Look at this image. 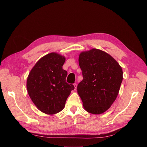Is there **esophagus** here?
Here are the masks:
<instances>
[{
  "label": "esophagus",
  "instance_id": "obj_1",
  "mask_svg": "<svg viewBox=\"0 0 147 147\" xmlns=\"http://www.w3.org/2000/svg\"><path fill=\"white\" fill-rule=\"evenodd\" d=\"M73 85H74V90H76V88H77V84L76 83H74L73 84Z\"/></svg>",
  "mask_w": 147,
  "mask_h": 147
}]
</instances>
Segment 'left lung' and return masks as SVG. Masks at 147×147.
<instances>
[{"instance_id": "8db88e82", "label": "left lung", "mask_w": 147, "mask_h": 147, "mask_svg": "<svg viewBox=\"0 0 147 147\" xmlns=\"http://www.w3.org/2000/svg\"><path fill=\"white\" fill-rule=\"evenodd\" d=\"M79 65L83 80L77 86L85 110L93 114L106 111L115 101L123 81V70L107 53L93 49L82 52Z\"/></svg>"}]
</instances>
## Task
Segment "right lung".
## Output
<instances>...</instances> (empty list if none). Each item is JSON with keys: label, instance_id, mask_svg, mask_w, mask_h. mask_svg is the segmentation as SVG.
<instances>
[{"label": "right lung", "instance_id": "1", "mask_svg": "<svg viewBox=\"0 0 147 147\" xmlns=\"http://www.w3.org/2000/svg\"><path fill=\"white\" fill-rule=\"evenodd\" d=\"M65 57L56 53L45 55L36 62L27 79V90L40 111L54 114L64 108L65 101L74 89L65 82L67 72L62 69Z\"/></svg>", "mask_w": 147, "mask_h": 147}]
</instances>
